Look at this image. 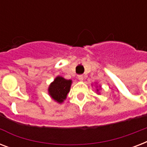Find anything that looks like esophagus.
<instances>
[{
    "mask_svg": "<svg viewBox=\"0 0 147 147\" xmlns=\"http://www.w3.org/2000/svg\"><path fill=\"white\" fill-rule=\"evenodd\" d=\"M78 78L80 81H82L84 79V77H83L82 75H79V76H78Z\"/></svg>",
    "mask_w": 147,
    "mask_h": 147,
    "instance_id": "34e87169",
    "label": "esophagus"
}]
</instances>
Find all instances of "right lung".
<instances>
[{"label": "right lung", "instance_id": "obj_1", "mask_svg": "<svg viewBox=\"0 0 147 147\" xmlns=\"http://www.w3.org/2000/svg\"><path fill=\"white\" fill-rule=\"evenodd\" d=\"M71 81L66 80L62 77H57L49 88L51 97L58 102L62 103L66 98L71 87Z\"/></svg>", "mask_w": 147, "mask_h": 147}]
</instances>
